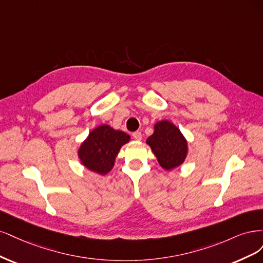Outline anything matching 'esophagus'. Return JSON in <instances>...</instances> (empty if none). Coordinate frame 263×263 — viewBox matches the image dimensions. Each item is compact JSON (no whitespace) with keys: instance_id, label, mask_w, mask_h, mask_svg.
<instances>
[{"instance_id":"esophagus-1","label":"esophagus","mask_w":263,"mask_h":263,"mask_svg":"<svg viewBox=\"0 0 263 263\" xmlns=\"http://www.w3.org/2000/svg\"><path fill=\"white\" fill-rule=\"evenodd\" d=\"M132 137H133L134 140L141 141V140H142V133H141L140 131H135V132L132 133Z\"/></svg>"}]
</instances>
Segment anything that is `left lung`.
Listing matches in <instances>:
<instances>
[{
  "instance_id": "left-lung-1",
  "label": "left lung",
  "mask_w": 263,
  "mask_h": 263,
  "mask_svg": "<svg viewBox=\"0 0 263 263\" xmlns=\"http://www.w3.org/2000/svg\"><path fill=\"white\" fill-rule=\"evenodd\" d=\"M146 140L159 165L166 171L180 166L187 156V141L180 130L169 121H159Z\"/></svg>"
}]
</instances>
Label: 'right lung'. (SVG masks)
<instances>
[{"label": "right lung", "instance_id": "1", "mask_svg": "<svg viewBox=\"0 0 263 263\" xmlns=\"http://www.w3.org/2000/svg\"><path fill=\"white\" fill-rule=\"evenodd\" d=\"M130 135L103 124L92 130L79 151L83 165L89 171L105 175L111 171L116 156Z\"/></svg>", "mask_w": 263, "mask_h": 263}]
</instances>
